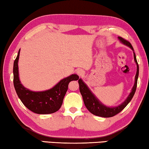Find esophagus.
<instances>
[{"instance_id":"1","label":"esophagus","mask_w":149,"mask_h":149,"mask_svg":"<svg viewBox=\"0 0 149 149\" xmlns=\"http://www.w3.org/2000/svg\"><path fill=\"white\" fill-rule=\"evenodd\" d=\"M77 74L79 75V76H83L85 74V72L82 69H78L77 70Z\"/></svg>"}]
</instances>
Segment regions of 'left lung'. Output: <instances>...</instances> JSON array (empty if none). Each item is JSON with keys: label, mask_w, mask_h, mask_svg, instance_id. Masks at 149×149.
I'll list each match as a JSON object with an SVG mask.
<instances>
[{"label": "left lung", "mask_w": 149, "mask_h": 149, "mask_svg": "<svg viewBox=\"0 0 149 149\" xmlns=\"http://www.w3.org/2000/svg\"><path fill=\"white\" fill-rule=\"evenodd\" d=\"M119 40L122 42L123 44L125 45H127L129 48H131L134 51L133 46H132L131 44L130 43L129 41L121 37H118ZM134 53V61L136 63V66H137V71H136V74L135 75V82H134V85L132 89V91L131 93L129 94L127 100L124 101L122 104L119 106H117L116 107H106L105 105H103L97 99L95 95L91 93V91L89 90L88 87L86 84L84 83L81 79H79L78 80V83L79 86V91L81 93L82 97H83L84 104L86 105V108L89 111V112L91 113L92 114L97 115V116H100L102 117H111L115 116V115L118 114L120 113L123 109L128 105V103L131 101V100L134 96V94L135 93L136 86H137V79L139 76V64L136 61L135 54Z\"/></svg>", "instance_id": "obj_1"}]
</instances>
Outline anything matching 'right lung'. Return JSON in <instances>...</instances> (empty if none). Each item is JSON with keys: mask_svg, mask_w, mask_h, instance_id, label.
<instances>
[{"mask_svg": "<svg viewBox=\"0 0 149 149\" xmlns=\"http://www.w3.org/2000/svg\"><path fill=\"white\" fill-rule=\"evenodd\" d=\"M19 55L20 49L14 62L13 66V83L18 97L28 109L37 114H50L56 112L62 105L63 97L68 88V84L71 81L78 79L79 76L76 74L71 75L61 80L49 90L32 91L25 88L20 84L18 66Z\"/></svg>", "mask_w": 149, "mask_h": 149, "instance_id": "right-lung-1", "label": "right lung"}]
</instances>
